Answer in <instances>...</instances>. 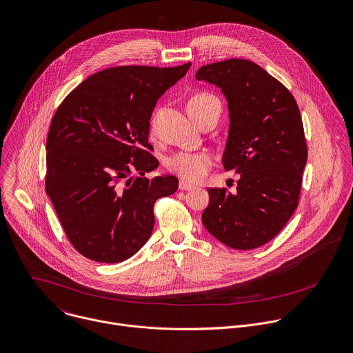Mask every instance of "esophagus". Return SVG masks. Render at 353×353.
Listing matches in <instances>:
<instances>
[{"mask_svg":"<svg viewBox=\"0 0 353 353\" xmlns=\"http://www.w3.org/2000/svg\"><path fill=\"white\" fill-rule=\"evenodd\" d=\"M195 185L194 184H191V183H187V181H184V180H181L180 183H179V188L181 190V191H187V190H192Z\"/></svg>","mask_w":353,"mask_h":353,"instance_id":"esophagus-1","label":"esophagus"}]
</instances>
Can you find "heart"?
Returning a JSON list of instances; mask_svg holds the SVG:
<instances>
[{
    "label": "heart",
    "mask_w": 353,
    "mask_h": 353,
    "mask_svg": "<svg viewBox=\"0 0 353 353\" xmlns=\"http://www.w3.org/2000/svg\"><path fill=\"white\" fill-rule=\"evenodd\" d=\"M220 106L219 99L208 92H201L194 95L188 102V112L192 116L196 113L210 108V106ZM155 128V117L152 119V130ZM213 163V158L208 152H177L172 155L166 166L170 172L180 176L188 181H198L202 180L206 173L209 172Z\"/></svg>",
    "instance_id": "b5f03b06"
}]
</instances>
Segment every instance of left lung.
Wrapping results in <instances>:
<instances>
[{
	"mask_svg": "<svg viewBox=\"0 0 353 353\" xmlns=\"http://www.w3.org/2000/svg\"><path fill=\"white\" fill-rule=\"evenodd\" d=\"M195 79L225 97L230 125L221 163L240 174L234 194L208 190L202 223L230 248H258L277 236L298 206L307 161L299 108L277 79L247 59L205 65Z\"/></svg>",
	"mask_w": 353,
	"mask_h": 353,
	"instance_id": "8db88e82",
	"label": "left lung"
}]
</instances>
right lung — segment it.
Wrapping results in <instances>:
<instances>
[{
  "label": "right lung",
  "mask_w": 353,
  "mask_h": 353,
  "mask_svg": "<svg viewBox=\"0 0 353 353\" xmlns=\"http://www.w3.org/2000/svg\"><path fill=\"white\" fill-rule=\"evenodd\" d=\"M190 66L109 68L58 106L47 137L46 191L83 256L123 262L150 240L155 201L179 187L174 176H144L159 166L150 154V119Z\"/></svg>",
  "instance_id": "obj_1"
}]
</instances>
